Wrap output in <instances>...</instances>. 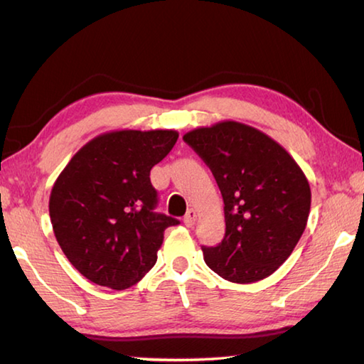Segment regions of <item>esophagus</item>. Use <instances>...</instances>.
<instances>
[{
  "mask_svg": "<svg viewBox=\"0 0 364 364\" xmlns=\"http://www.w3.org/2000/svg\"><path fill=\"white\" fill-rule=\"evenodd\" d=\"M196 220H197V212L191 208V210H188V213L184 215V225L189 226V228L194 226L196 225Z\"/></svg>",
  "mask_w": 364,
  "mask_h": 364,
  "instance_id": "1",
  "label": "esophagus"
}]
</instances>
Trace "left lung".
Here are the masks:
<instances>
[{"label": "left lung", "instance_id": "left-lung-1", "mask_svg": "<svg viewBox=\"0 0 364 364\" xmlns=\"http://www.w3.org/2000/svg\"><path fill=\"white\" fill-rule=\"evenodd\" d=\"M184 143L212 170L225 202V237L202 247L208 268L249 284L284 263L305 231L311 191L284 147L254 127L220 122L196 128Z\"/></svg>", "mask_w": 364, "mask_h": 364}]
</instances>
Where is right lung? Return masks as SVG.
<instances>
[{"instance_id":"right-lung-1","label":"right lung","mask_w":364,"mask_h":364,"mask_svg":"<svg viewBox=\"0 0 364 364\" xmlns=\"http://www.w3.org/2000/svg\"><path fill=\"white\" fill-rule=\"evenodd\" d=\"M173 130L104 133L70 159L54 183L49 217L69 262L86 279L128 289L157 262L164 231L151 168L173 149Z\"/></svg>"}]
</instances>
